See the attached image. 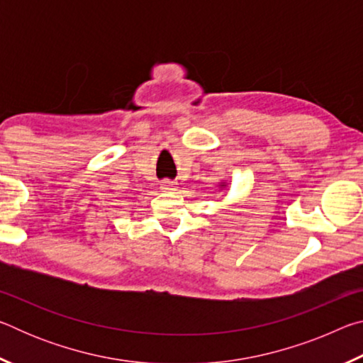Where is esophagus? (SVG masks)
Masks as SVG:
<instances>
[{"label": "esophagus", "instance_id": "34e87169", "mask_svg": "<svg viewBox=\"0 0 363 363\" xmlns=\"http://www.w3.org/2000/svg\"><path fill=\"white\" fill-rule=\"evenodd\" d=\"M160 189L163 190V192H168V194H171V192H174V190L177 189V186H176V182H173V181H162L160 182Z\"/></svg>", "mask_w": 363, "mask_h": 363}]
</instances>
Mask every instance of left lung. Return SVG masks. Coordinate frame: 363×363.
<instances>
[{
    "label": "left lung",
    "mask_w": 363,
    "mask_h": 363,
    "mask_svg": "<svg viewBox=\"0 0 363 363\" xmlns=\"http://www.w3.org/2000/svg\"><path fill=\"white\" fill-rule=\"evenodd\" d=\"M218 187H219L218 192H220V190H225V189H227V182H225V181H220V182L218 184Z\"/></svg>",
    "instance_id": "8db88e82"
}]
</instances>
